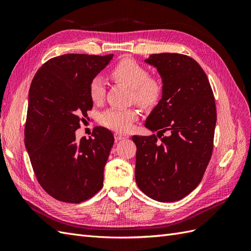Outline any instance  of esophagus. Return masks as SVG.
Masks as SVG:
<instances>
[{"instance_id":"obj_1","label":"esophagus","mask_w":251,"mask_h":251,"mask_svg":"<svg viewBox=\"0 0 251 251\" xmlns=\"http://www.w3.org/2000/svg\"><path fill=\"white\" fill-rule=\"evenodd\" d=\"M128 137L127 135H125V134H121V133H118L116 132L115 134H114V138H115L116 141H119V140H123V139H126Z\"/></svg>"}]
</instances>
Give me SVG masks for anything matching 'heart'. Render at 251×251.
I'll list each match as a JSON object with an SVG mask.
<instances>
[{"mask_svg":"<svg viewBox=\"0 0 251 251\" xmlns=\"http://www.w3.org/2000/svg\"><path fill=\"white\" fill-rule=\"evenodd\" d=\"M114 80L125 83L131 89L130 100L142 108H151L160 100L162 83L158 78L150 76V72L142 65L131 58L120 60L111 69ZM89 96L94 103H101L105 96V86L101 76L96 75L89 83ZM138 118V111L135 108H111L100 116V124L117 132H126L134 121Z\"/></svg>","mask_w":251,"mask_h":251,"instance_id":"obj_1","label":"heart"}]
</instances>
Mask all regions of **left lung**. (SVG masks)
Here are the masks:
<instances>
[{
	"label": "left lung",
	"instance_id": "8db88e82",
	"mask_svg": "<svg viewBox=\"0 0 251 251\" xmlns=\"http://www.w3.org/2000/svg\"><path fill=\"white\" fill-rule=\"evenodd\" d=\"M146 62L160 73L163 90L144 124L157 135L132 137L137 148L135 179L150 198L174 202L199 185L210 161L217 121L215 96L206 74L192 57L160 53Z\"/></svg>",
	"mask_w": 251,
	"mask_h": 251
}]
</instances>
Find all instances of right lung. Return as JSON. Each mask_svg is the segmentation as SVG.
Returning <instances> with one entry per match:
<instances>
[{
  "label": "right lung",
  "mask_w": 251,
  "mask_h": 251,
  "mask_svg": "<svg viewBox=\"0 0 251 251\" xmlns=\"http://www.w3.org/2000/svg\"><path fill=\"white\" fill-rule=\"evenodd\" d=\"M112 57L69 53L50 58L30 85L25 146L40 185L58 201L81 203L103 185L113 134L95 126L93 138L76 141L75 131L93 107L89 83Z\"/></svg>",
  "instance_id": "obj_1"
}]
</instances>
